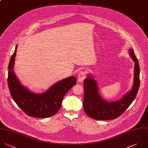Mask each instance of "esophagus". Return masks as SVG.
Returning <instances> with one entry per match:
<instances>
[{
    "mask_svg": "<svg viewBox=\"0 0 148 148\" xmlns=\"http://www.w3.org/2000/svg\"><path fill=\"white\" fill-rule=\"evenodd\" d=\"M85 78V73L84 71H81L79 73L78 75V81L79 82H82Z\"/></svg>",
    "mask_w": 148,
    "mask_h": 148,
    "instance_id": "1",
    "label": "esophagus"
}]
</instances>
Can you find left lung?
I'll list each match as a JSON object with an SVG mask.
<instances>
[{
	"label": "left lung",
	"mask_w": 148,
	"mask_h": 148,
	"mask_svg": "<svg viewBox=\"0 0 148 148\" xmlns=\"http://www.w3.org/2000/svg\"><path fill=\"white\" fill-rule=\"evenodd\" d=\"M129 55L135 63L133 86L120 100L108 101L100 95L97 81L90 74L84 79V109L85 113L92 119L105 121L115 119L122 115L135 99L140 87V66L133 48L130 49Z\"/></svg>",
	"instance_id": "1"
}]
</instances>
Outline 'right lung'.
<instances>
[{
    "label": "right lung",
    "mask_w": 148,
    "mask_h": 148,
    "mask_svg": "<svg viewBox=\"0 0 148 148\" xmlns=\"http://www.w3.org/2000/svg\"><path fill=\"white\" fill-rule=\"evenodd\" d=\"M16 49L17 45L8 64V86L12 99L29 116L45 118L54 115L60 108L65 95L76 84L75 77H69L54 84L42 93H35L21 84L13 70Z\"/></svg>",
    "instance_id": "add662e5"
}]
</instances>
